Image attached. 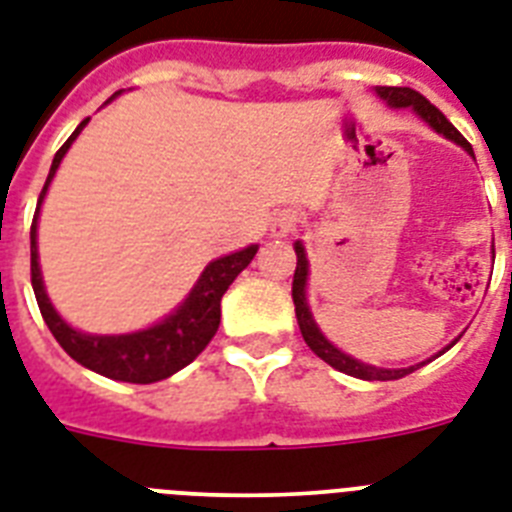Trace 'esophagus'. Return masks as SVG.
Returning a JSON list of instances; mask_svg holds the SVG:
<instances>
[{
  "instance_id": "obj_1",
  "label": "esophagus",
  "mask_w": 512,
  "mask_h": 512,
  "mask_svg": "<svg viewBox=\"0 0 512 512\" xmlns=\"http://www.w3.org/2000/svg\"><path fill=\"white\" fill-rule=\"evenodd\" d=\"M298 214H295L293 209H282L277 211L272 217V235L274 238H287L290 232H295V227H298Z\"/></svg>"
}]
</instances>
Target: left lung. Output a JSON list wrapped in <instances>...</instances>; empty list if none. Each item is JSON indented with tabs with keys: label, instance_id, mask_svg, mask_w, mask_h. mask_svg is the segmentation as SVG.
I'll return each instance as SVG.
<instances>
[{
	"label": "left lung",
	"instance_id": "1",
	"mask_svg": "<svg viewBox=\"0 0 512 512\" xmlns=\"http://www.w3.org/2000/svg\"><path fill=\"white\" fill-rule=\"evenodd\" d=\"M377 94L382 96L390 107H413L421 117H424L429 125H432L437 133H442L445 138L450 141L460 143L468 154H474L471 149V143L458 133L453 122L447 120L445 114L439 112L434 107L432 101L421 96L418 91L413 88H405V86H379ZM295 253H298V266H295V274H293V303H295V316H298V327H301V335L306 340V345L314 350L316 356L322 358L324 363H329L332 369L342 371V374H350V377H358V379H369V382H390V379H403L405 374H411L416 371L411 369H377V366H369V363H361L356 358L345 356L342 350H337L327 337L319 332V327L314 324L311 319V311H308V303H306V277H308V261H306V253H303L301 243H295Z\"/></svg>",
	"mask_w": 512,
	"mask_h": 512
}]
</instances>
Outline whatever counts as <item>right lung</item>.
Masks as SVG:
<instances>
[{
  "label": "right lung",
  "mask_w": 512,
  "mask_h": 512,
  "mask_svg": "<svg viewBox=\"0 0 512 512\" xmlns=\"http://www.w3.org/2000/svg\"><path fill=\"white\" fill-rule=\"evenodd\" d=\"M88 120H83L75 128V133L62 143V149L54 154L52 170L46 177L44 190L38 196V206L44 201L46 188L52 183L54 172H57L62 156L67 154L70 143L75 141V135L83 130ZM38 206L33 214L31 225V285L36 293V303L41 308L46 327L54 335V340L65 348L70 358L86 366V369L96 371L101 377L117 379V382L130 384H151L159 379L172 377L175 371L188 366L193 358L201 353L211 342V337L217 335L219 316H222V295L227 293V287L238 277L251 259L256 256L259 248L251 246L246 251L230 253L225 259L211 261L201 274L198 285L193 287V293L188 295V301L177 308L175 314L167 316L162 324H156L151 329L135 332V335H117V337H94L75 332L73 327H67L59 314L52 308L49 298L44 293V282H41V269H38V251H36V219Z\"/></svg>",
  "instance_id": "1"
}]
</instances>
